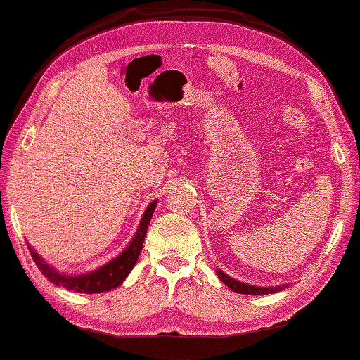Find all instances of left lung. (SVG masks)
Segmentation results:
<instances>
[{
    "label": "left lung",
    "mask_w": 360,
    "mask_h": 360,
    "mask_svg": "<svg viewBox=\"0 0 360 360\" xmlns=\"http://www.w3.org/2000/svg\"><path fill=\"white\" fill-rule=\"evenodd\" d=\"M217 276L221 278V281L224 284H227V288H230L233 292H238V294H251V295H266V294H275V292H279L288 288V285H276V288H254V285H249L245 283L235 281L233 278H230L222 273L221 270H217Z\"/></svg>",
    "instance_id": "left-lung-1"
}]
</instances>
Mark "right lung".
Segmentation results:
<instances>
[{
    "instance_id": "right-lung-1",
    "label": "right lung",
    "mask_w": 360,
    "mask_h": 360,
    "mask_svg": "<svg viewBox=\"0 0 360 360\" xmlns=\"http://www.w3.org/2000/svg\"><path fill=\"white\" fill-rule=\"evenodd\" d=\"M155 202H152L148 210L144 211V216L141 219V224H139V229L136 231L135 238L131 240L129 248L122 252L119 257L109 262L105 266L98 268L89 275H81V276H66L60 275L58 271L53 270V268L49 266L44 260H42L38 254H36L32 248L30 252H32V257L34 260L36 266L39 268L42 275H44L49 281L53 283L56 285H62V288L72 290V292H81V294H101V292L111 290L117 285L122 284V281L129 276L131 268L135 266L138 255L143 249V243L146 238V230H148V225L150 222V217L154 214L155 210Z\"/></svg>"
}]
</instances>
